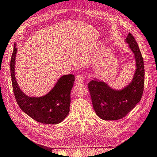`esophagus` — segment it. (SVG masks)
I'll use <instances>...</instances> for the list:
<instances>
[{"mask_svg": "<svg viewBox=\"0 0 157 157\" xmlns=\"http://www.w3.org/2000/svg\"><path fill=\"white\" fill-rule=\"evenodd\" d=\"M86 78V75H79L76 77L75 82L77 84H81L84 82V79Z\"/></svg>", "mask_w": 157, "mask_h": 157, "instance_id": "1", "label": "esophagus"}]
</instances>
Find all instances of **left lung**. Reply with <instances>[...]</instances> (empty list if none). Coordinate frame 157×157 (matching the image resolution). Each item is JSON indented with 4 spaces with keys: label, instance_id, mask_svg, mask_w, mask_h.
Listing matches in <instances>:
<instances>
[{
    "label": "left lung",
    "instance_id": "left-lung-1",
    "mask_svg": "<svg viewBox=\"0 0 157 157\" xmlns=\"http://www.w3.org/2000/svg\"><path fill=\"white\" fill-rule=\"evenodd\" d=\"M125 41L136 61V71L132 81L121 90L114 89L95 78L88 84L94 111L105 121H116L124 117L140 102L143 94L145 80L143 58L131 33H128Z\"/></svg>",
    "mask_w": 157,
    "mask_h": 157
}]
</instances>
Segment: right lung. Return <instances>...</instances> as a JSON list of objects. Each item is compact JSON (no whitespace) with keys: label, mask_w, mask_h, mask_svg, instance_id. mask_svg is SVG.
I'll return each mask as SVG.
<instances>
[{"label":"right lung","mask_w":157,"mask_h":157,"mask_svg":"<svg viewBox=\"0 0 157 157\" xmlns=\"http://www.w3.org/2000/svg\"><path fill=\"white\" fill-rule=\"evenodd\" d=\"M17 54L16 42L10 61V73L13 91L19 107L35 121L47 124H56L62 122L69 113L71 92L75 81L73 75L61 77L55 86L44 96H29L19 87L15 77V63Z\"/></svg>","instance_id":"obj_1"}]
</instances>
